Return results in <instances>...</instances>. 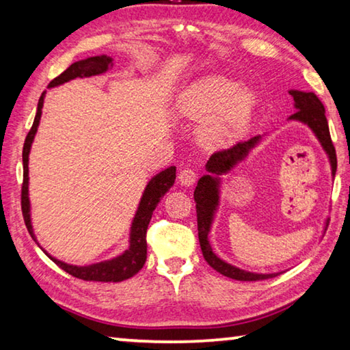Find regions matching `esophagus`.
<instances>
[{
	"instance_id": "1",
	"label": "esophagus",
	"mask_w": 350,
	"mask_h": 350,
	"mask_svg": "<svg viewBox=\"0 0 350 350\" xmlns=\"http://www.w3.org/2000/svg\"><path fill=\"white\" fill-rule=\"evenodd\" d=\"M196 179H198L196 171L191 168H183L179 173V182L183 187H191L193 183L196 182Z\"/></svg>"
}]
</instances>
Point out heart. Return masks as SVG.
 Instances as JSON below:
<instances>
[{"instance_id": "obj_1", "label": "heart", "mask_w": 350, "mask_h": 350, "mask_svg": "<svg viewBox=\"0 0 350 350\" xmlns=\"http://www.w3.org/2000/svg\"><path fill=\"white\" fill-rule=\"evenodd\" d=\"M259 97L253 88L225 74H211L189 85L177 100L183 116L199 123L204 145L217 146L242 137L250 126Z\"/></svg>"}]
</instances>
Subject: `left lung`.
Returning a JSON list of instances; mask_svg holds the SVG:
<instances>
[{
  "label": "left lung",
  "instance_id": "obj_1",
  "mask_svg": "<svg viewBox=\"0 0 350 350\" xmlns=\"http://www.w3.org/2000/svg\"><path fill=\"white\" fill-rule=\"evenodd\" d=\"M290 96L293 97V108L296 109L295 114L288 117L290 122H299L306 125L310 131L315 134L317 140L321 145L323 151L327 156L330 165L332 177H335L336 173V152L334 144L330 140L327 118H325V109L319 98L313 92H304L298 90H290ZM262 142V135H256L250 140L242 142V144L234 145L230 150L221 152H215L206 162L205 170L206 174L200 177L198 187L194 189V200H196V213H198V232H199V242L202 248V254L206 262L219 273L232 278L236 281H260L269 280L281 275L282 271L276 273H256V271H248L236 265L227 262L222 258L213 252L210 233L215 224L216 215L221 205V194H222V176L228 174L233 171L239 163L245 162L250 152ZM327 225V221H325Z\"/></svg>",
  "mask_w": 350,
  "mask_h": 350
}]
</instances>
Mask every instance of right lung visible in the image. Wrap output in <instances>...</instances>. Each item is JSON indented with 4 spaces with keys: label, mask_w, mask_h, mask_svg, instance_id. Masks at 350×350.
Masks as SVG:
<instances>
[{
    "label": "right lung",
    "mask_w": 350,
    "mask_h": 350,
    "mask_svg": "<svg viewBox=\"0 0 350 350\" xmlns=\"http://www.w3.org/2000/svg\"><path fill=\"white\" fill-rule=\"evenodd\" d=\"M114 66V58L109 55H96L88 57L85 60H79L70 64V66L62 72L57 79L52 80L47 88L60 86L63 83H68L74 79H83V77H94L102 75ZM46 91L41 94L38 100L37 116H35L33 125L29 131L27 137L25 140V148H23V189H21V208L23 216H25L26 227L31 233L32 239L37 242V236L33 233L32 227V216H31V199H29V154H31V148L33 144L35 134L38 131L41 112H43ZM176 179V167H168L157 174H154L150 180L146 182V187L142 193V198L139 200L137 210L131 221V227H129V236H128V248H125L122 253L116 254L114 258L100 260V262H92L86 265H74L68 264L62 259H57L52 254L43 250L47 256H49L54 262L62 267L66 273L72 275L83 281H98V282H120L125 281L128 278L134 276L137 271L144 267L146 260V228L148 224L151 221L152 211L156 210L157 204L161 202L162 196H165L173 187Z\"/></svg>",
    "instance_id": "right-lung-1"
}]
</instances>
